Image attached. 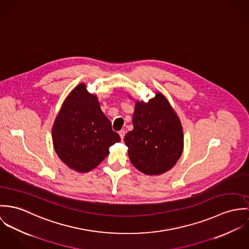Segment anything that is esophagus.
I'll list each match as a JSON object with an SVG mask.
<instances>
[{
	"label": "esophagus",
	"mask_w": 249,
	"mask_h": 249,
	"mask_svg": "<svg viewBox=\"0 0 249 249\" xmlns=\"http://www.w3.org/2000/svg\"><path fill=\"white\" fill-rule=\"evenodd\" d=\"M118 134H119V136H120L121 140H123L124 137H125V131H124V130H120V131L118 132Z\"/></svg>",
	"instance_id": "34e87169"
}]
</instances>
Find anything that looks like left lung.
<instances>
[{
  "instance_id": "8db88e82",
  "label": "left lung",
  "mask_w": 249,
  "mask_h": 249,
  "mask_svg": "<svg viewBox=\"0 0 249 249\" xmlns=\"http://www.w3.org/2000/svg\"><path fill=\"white\" fill-rule=\"evenodd\" d=\"M133 125L124 138L133 165L153 176L177 163L183 150L182 126L163 94L157 92L147 103L136 102Z\"/></svg>"
}]
</instances>
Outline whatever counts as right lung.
Segmentation results:
<instances>
[{"label": "right lung", "instance_id": "1", "mask_svg": "<svg viewBox=\"0 0 249 249\" xmlns=\"http://www.w3.org/2000/svg\"><path fill=\"white\" fill-rule=\"evenodd\" d=\"M56 154L71 169L91 171L108 156L109 148L120 141L111 121L101 111L96 95L79 84L63 103L53 127Z\"/></svg>", "mask_w": 249, "mask_h": 249}]
</instances>
